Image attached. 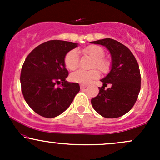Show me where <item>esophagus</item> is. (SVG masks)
<instances>
[{"label": "esophagus", "mask_w": 160, "mask_h": 160, "mask_svg": "<svg viewBox=\"0 0 160 160\" xmlns=\"http://www.w3.org/2000/svg\"><path fill=\"white\" fill-rule=\"evenodd\" d=\"M86 86H87V85H80V89H84Z\"/></svg>", "instance_id": "34e87169"}]
</instances>
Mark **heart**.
Wrapping results in <instances>:
<instances>
[{
	"instance_id": "1",
	"label": "heart",
	"mask_w": 160,
	"mask_h": 160,
	"mask_svg": "<svg viewBox=\"0 0 160 160\" xmlns=\"http://www.w3.org/2000/svg\"><path fill=\"white\" fill-rule=\"evenodd\" d=\"M82 52L86 56L93 58V62L91 65V68L89 71L79 70L76 72L72 73L70 78L74 82L86 84L89 83L92 80L98 78L99 71L95 68H97L103 74H107L111 69V62L108 59L104 58V51L101 47L97 45H90L82 49ZM80 62V57L78 51L73 49L69 51L65 57V65L68 70L74 71L78 68Z\"/></svg>"
}]
</instances>
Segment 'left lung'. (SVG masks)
<instances>
[{
    "label": "left lung",
    "instance_id": "obj_1",
    "mask_svg": "<svg viewBox=\"0 0 160 160\" xmlns=\"http://www.w3.org/2000/svg\"><path fill=\"white\" fill-rule=\"evenodd\" d=\"M103 45L110 51L112 66L101 81L99 92L92 98L95 111L105 118H117L128 113L136 102L141 89V74L137 60L130 49L117 40L105 38L91 42ZM108 84L111 87L105 89Z\"/></svg>",
    "mask_w": 160,
    "mask_h": 160
}]
</instances>
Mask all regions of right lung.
Here are the masks:
<instances>
[{
  "mask_svg": "<svg viewBox=\"0 0 160 160\" xmlns=\"http://www.w3.org/2000/svg\"><path fill=\"white\" fill-rule=\"evenodd\" d=\"M78 43L52 40L41 43L28 54L22 68L20 82L29 107L42 117L53 118L72 103L80 91L78 82H68L65 57ZM59 85L58 87L57 86Z\"/></svg>",
  "mask_w": 160,
  "mask_h": 160,
  "instance_id": "add662e5",
  "label": "right lung"
}]
</instances>
